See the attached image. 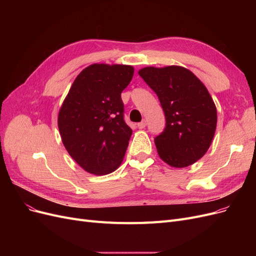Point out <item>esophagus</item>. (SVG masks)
Returning <instances> with one entry per match:
<instances>
[{
	"instance_id": "34e87169",
	"label": "esophagus",
	"mask_w": 256,
	"mask_h": 256,
	"mask_svg": "<svg viewBox=\"0 0 256 256\" xmlns=\"http://www.w3.org/2000/svg\"><path fill=\"white\" fill-rule=\"evenodd\" d=\"M138 127L140 128V129H143V128H145V127H146V120H143L142 122H138Z\"/></svg>"
}]
</instances>
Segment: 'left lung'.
I'll return each mask as SVG.
<instances>
[{
    "instance_id": "8db88e82",
    "label": "left lung",
    "mask_w": 256,
    "mask_h": 256,
    "mask_svg": "<svg viewBox=\"0 0 256 256\" xmlns=\"http://www.w3.org/2000/svg\"><path fill=\"white\" fill-rule=\"evenodd\" d=\"M156 92L166 115V128L154 138L159 157L173 168L189 166L210 146L216 108L203 82L182 66L144 67L138 70Z\"/></svg>"
}]
</instances>
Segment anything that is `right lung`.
<instances>
[{
	"label": "right lung",
	"mask_w": 256,
	"mask_h": 256,
	"mask_svg": "<svg viewBox=\"0 0 256 256\" xmlns=\"http://www.w3.org/2000/svg\"><path fill=\"white\" fill-rule=\"evenodd\" d=\"M134 68L120 64H92L74 81L58 116L66 150L85 171L114 172L122 162L132 130L124 120L120 94Z\"/></svg>",
	"instance_id": "1"
}]
</instances>
